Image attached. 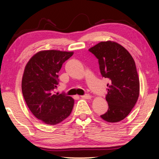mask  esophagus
<instances>
[{
  "mask_svg": "<svg viewBox=\"0 0 159 159\" xmlns=\"http://www.w3.org/2000/svg\"><path fill=\"white\" fill-rule=\"evenodd\" d=\"M80 97H81V98H83V99H90L91 98H92V96L90 95L89 94H85V95H82V96H80Z\"/></svg>",
  "mask_w": 159,
  "mask_h": 159,
  "instance_id": "obj_1",
  "label": "esophagus"
}]
</instances>
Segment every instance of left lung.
<instances>
[{"label": "left lung", "instance_id": "left-lung-1", "mask_svg": "<svg viewBox=\"0 0 159 159\" xmlns=\"http://www.w3.org/2000/svg\"><path fill=\"white\" fill-rule=\"evenodd\" d=\"M89 51L98 59L102 77L109 81L106 95L109 109L100 116L107 122H119L130 114L139 97L135 63L128 51L116 42H100Z\"/></svg>", "mask_w": 159, "mask_h": 159}]
</instances>
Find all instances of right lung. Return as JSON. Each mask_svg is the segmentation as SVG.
Wrapping results in <instances>:
<instances>
[{
  "label": "right lung",
  "mask_w": 159,
  "mask_h": 159,
  "mask_svg": "<svg viewBox=\"0 0 159 159\" xmlns=\"http://www.w3.org/2000/svg\"><path fill=\"white\" fill-rule=\"evenodd\" d=\"M73 52L43 50L32 57L25 66L21 90L29 109L38 119L56 125L69 116L74 100L64 94L55 93L58 73Z\"/></svg>",
  "instance_id": "obj_1"
}]
</instances>
